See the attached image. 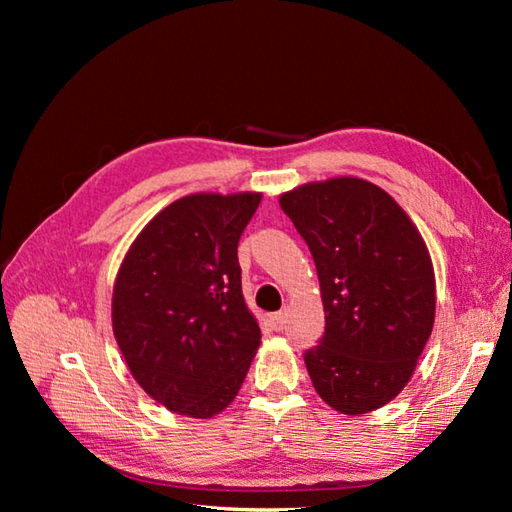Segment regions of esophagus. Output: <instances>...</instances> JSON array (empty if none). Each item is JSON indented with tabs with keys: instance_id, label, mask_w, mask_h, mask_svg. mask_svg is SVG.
I'll return each instance as SVG.
<instances>
[{
	"instance_id": "obj_1",
	"label": "esophagus",
	"mask_w": 512,
	"mask_h": 512,
	"mask_svg": "<svg viewBox=\"0 0 512 512\" xmlns=\"http://www.w3.org/2000/svg\"><path fill=\"white\" fill-rule=\"evenodd\" d=\"M286 323H288V314H286V312H275L273 317H270V325H273L275 332L284 330Z\"/></svg>"
}]
</instances>
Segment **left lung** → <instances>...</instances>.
<instances>
[{
    "label": "left lung",
    "mask_w": 512,
    "mask_h": 512,
    "mask_svg": "<svg viewBox=\"0 0 512 512\" xmlns=\"http://www.w3.org/2000/svg\"><path fill=\"white\" fill-rule=\"evenodd\" d=\"M317 266L325 332L303 354L317 394L347 416L400 394L436 317V279L418 228L376 184L332 178L279 198Z\"/></svg>",
    "instance_id": "obj_1"
}]
</instances>
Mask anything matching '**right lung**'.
Masks as SVG:
<instances>
[{
    "instance_id": "right-lung-1",
    "label": "right lung",
    "mask_w": 512,
    "mask_h": 512,
    "mask_svg": "<svg viewBox=\"0 0 512 512\" xmlns=\"http://www.w3.org/2000/svg\"><path fill=\"white\" fill-rule=\"evenodd\" d=\"M262 193H195L162 209L118 270L112 325L129 372L160 405L211 418L242 387L262 332L237 244Z\"/></svg>"
}]
</instances>
